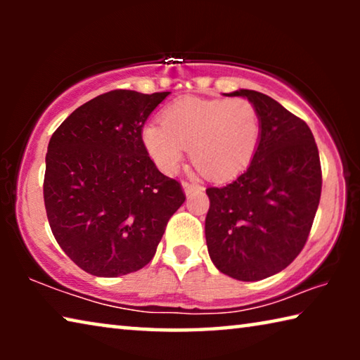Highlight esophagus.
<instances>
[{"mask_svg": "<svg viewBox=\"0 0 360 360\" xmlns=\"http://www.w3.org/2000/svg\"><path fill=\"white\" fill-rule=\"evenodd\" d=\"M182 188H184L186 195H192V193H197V192L202 191V187L197 186V184H192V182H187V181L182 182Z\"/></svg>", "mask_w": 360, "mask_h": 360, "instance_id": "esophagus-1", "label": "esophagus"}]
</instances>
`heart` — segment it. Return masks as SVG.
<instances>
[{"label":"heart","instance_id":"b5f03b06","mask_svg":"<svg viewBox=\"0 0 360 360\" xmlns=\"http://www.w3.org/2000/svg\"><path fill=\"white\" fill-rule=\"evenodd\" d=\"M260 138V117L246 98H182L149 122L143 144L157 168L178 172L188 148L191 160L211 179H227L252 160Z\"/></svg>","mask_w":360,"mask_h":360}]
</instances>
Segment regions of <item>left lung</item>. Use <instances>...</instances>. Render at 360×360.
I'll list each match as a JSON object with an SVG mask.
<instances>
[{
    "label": "left lung",
    "mask_w": 360,
    "mask_h": 360,
    "mask_svg": "<svg viewBox=\"0 0 360 360\" xmlns=\"http://www.w3.org/2000/svg\"><path fill=\"white\" fill-rule=\"evenodd\" d=\"M227 95L255 106L260 138L245 173L206 188V246L224 275L259 281L292 264L308 240L321 198L319 152L309 127L276 100L248 89Z\"/></svg>",
    "instance_id": "left-lung-1"
}]
</instances>
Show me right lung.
Here are the masks:
<instances>
[{
  "mask_svg": "<svg viewBox=\"0 0 360 360\" xmlns=\"http://www.w3.org/2000/svg\"><path fill=\"white\" fill-rule=\"evenodd\" d=\"M169 92L112 90L70 114L47 146L44 205L65 254L94 276L117 278L154 257L186 195L158 172L143 127Z\"/></svg>",
  "mask_w": 360,
  "mask_h": 360,
  "instance_id": "right-lung-1",
  "label": "right lung"
}]
</instances>
